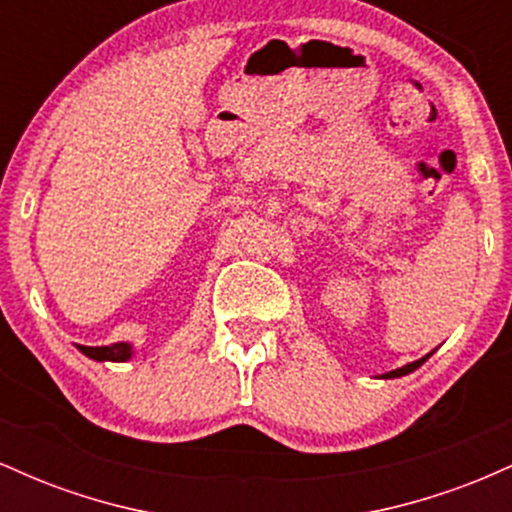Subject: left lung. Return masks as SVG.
<instances>
[{
  "label": "left lung",
  "mask_w": 512,
  "mask_h": 512,
  "mask_svg": "<svg viewBox=\"0 0 512 512\" xmlns=\"http://www.w3.org/2000/svg\"><path fill=\"white\" fill-rule=\"evenodd\" d=\"M426 358H431V354H426L424 358H419V361H414V363H407V366H402V368H397V370H390V373H385L383 378H402V375H407V373H411V370H416L421 366V363H426Z\"/></svg>",
  "instance_id": "8db88e82"
}]
</instances>
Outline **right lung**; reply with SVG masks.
Segmentation results:
<instances>
[{
  "instance_id": "right-lung-1",
  "label": "right lung",
  "mask_w": 512,
  "mask_h": 512,
  "mask_svg": "<svg viewBox=\"0 0 512 512\" xmlns=\"http://www.w3.org/2000/svg\"><path fill=\"white\" fill-rule=\"evenodd\" d=\"M79 351L93 361H127V358H132V344L127 342L110 346H79Z\"/></svg>"
}]
</instances>
